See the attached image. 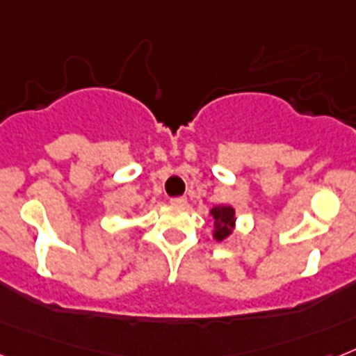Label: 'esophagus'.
I'll return each mask as SVG.
<instances>
[{"label":"esophagus","mask_w":356,"mask_h":356,"mask_svg":"<svg viewBox=\"0 0 356 356\" xmlns=\"http://www.w3.org/2000/svg\"><path fill=\"white\" fill-rule=\"evenodd\" d=\"M172 206H186V197H173L172 201Z\"/></svg>","instance_id":"obj_1"}]
</instances>
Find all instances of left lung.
I'll return each mask as SVG.
<instances>
[{
    "mask_svg": "<svg viewBox=\"0 0 356 356\" xmlns=\"http://www.w3.org/2000/svg\"><path fill=\"white\" fill-rule=\"evenodd\" d=\"M210 215L215 220L213 238L215 241H224L232 235V229L235 228V210L232 206H213Z\"/></svg>",
    "mask_w": 356,
    "mask_h": 356,
    "instance_id": "8db88e82",
    "label": "left lung"
}]
</instances>
